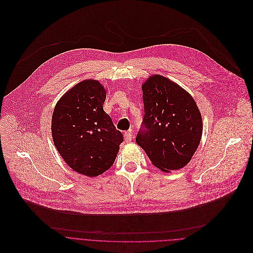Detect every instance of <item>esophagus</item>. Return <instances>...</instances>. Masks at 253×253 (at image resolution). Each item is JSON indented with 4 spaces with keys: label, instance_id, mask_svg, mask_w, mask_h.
<instances>
[{
    "label": "esophagus",
    "instance_id": "obj_1",
    "mask_svg": "<svg viewBox=\"0 0 253 253\" xmlns=\"http://www.w3.org/2000/svg\"><path fill=\"white\" fill-rule=\"evenodd\" d=\"M124 137H125V140H126V142L130 141V140H131V138H132V134H131V131H130V130H127V131H126V132L124 133Z\"/></svg>",
    "mask_w": 253,
    "mask_h": 253
}]
</instances>
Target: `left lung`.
<instances>
[{
    "mask_svg": "<svg viewBox=\"0 0 253 253\" xmlns=\"http://www.w3.org/2000/svg\"><path fill=\"white\" fill-rule=\"evenodd\" d=\"M144 116L136 143L158 169H182L191 160L203 134V120L192 96L162 76L141 86Z\"/></svg>",
    "mask_w": 253,
    "mask_h": 253,
    "instance_id": "left-lung-1",
    "label": "left lung"
}]
</instances>
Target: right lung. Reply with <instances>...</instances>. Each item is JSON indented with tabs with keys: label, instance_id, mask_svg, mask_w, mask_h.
Segmentation results:
<instances>
[{
	"label": "right lung",
	"instance_id": "add662e5",
	"mask_svg": "<svg viewBox=\"0 0 253 253\" xmlns=\"http://www.w3.org/2000/svg\"><path fill=\"white\" fill-rule=\"evenodd\" d=\"M107 92L97 81L76 84L58 102L52 119L54 143L75 171L97 176L115 163L124 141L103 105Z\"/></svg>",
	"mask_w": 253,
	"mask_h": 253
}]
</instances>
